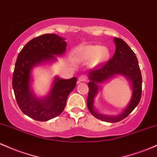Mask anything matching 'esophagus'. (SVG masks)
<instances>
[{"label": "esophagus", "mask_w": 157, "mask_h": 157, "mask_svg": "<svg viewBox=\"0 0 157 157\" xmlns=\"http://www.w3.org/2000/svg\"><path fill=\"white\" fill-rule=\"evenodd\" d=\"M78 82H86L87 81V77L86 75H82L78 77Z\"/></svg>", "instance_id": "obj_1"}]
</instances>
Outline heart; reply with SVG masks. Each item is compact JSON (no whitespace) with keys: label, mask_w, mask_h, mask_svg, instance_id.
Segmentation results:
<instances>
[{"label":"heart","mask_w":157,"mask_h":157,"mask_svg":"<svg viewBox=\"0 0 157 157\" xmlns=\"http://www.w3.org/2000/svg\"><path fill=\"white\" fill-rule=\"evenodd\" d=\"M77 55L85 62L93 61L95 64H100L108 59L110 52L107 47L100 45H84L77 50Z\"/></svg>","instance_id":"heart-1"}]
</instances>
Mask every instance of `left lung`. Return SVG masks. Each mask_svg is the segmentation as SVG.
I'll use <instances>...</instances> for the list:
<instances>
[{"label": "left lung", "instance_id": "left-lung-1", "mask_svg": "<svg viewBox=\"0 0 157 157\" xmlns=\"http://www.w3.org/2000/svg\"><path fill=\"white\" fill-rule=\"evenodd\" d=\"M116 52L108 62L97 70H91L88 73L87 105L91 114L101 121L107 122H118L124 119L138 105L142 96V74L138 60L133 51L125 42L119 38H114ZM115 75H121L128 79L132 84V95L131 101L123 112L117 116H107L99 114L94 107V98L101 90V84Z\"/></svg>", "mask_w": 157, "mask_h": 157}]
</instances>
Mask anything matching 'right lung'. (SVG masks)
Returning <instances> with one entry per match:
<instances>
[{
	"label": "right lung",
	"mask_w": 157,
	"mask_h": 157,
	"mask_svg": "<svg viewBox=\"0 0 157 157\" xmlns=\"http://www.w3.org/2000/svg\"><path fill=\"white\" fill-rule=\"evenodd\" d=\"M66 47L64 38L56 34H44L29 40L17 56L12 87L20 109L32 119L45 121L60 115L75 87L76 77L64 79L56 76L47 96L37 97L31 87L33 68L57 61L56 56L64 55Z\"/></svg>",
	"instance_id": "add662e5"
}]
</instances>
